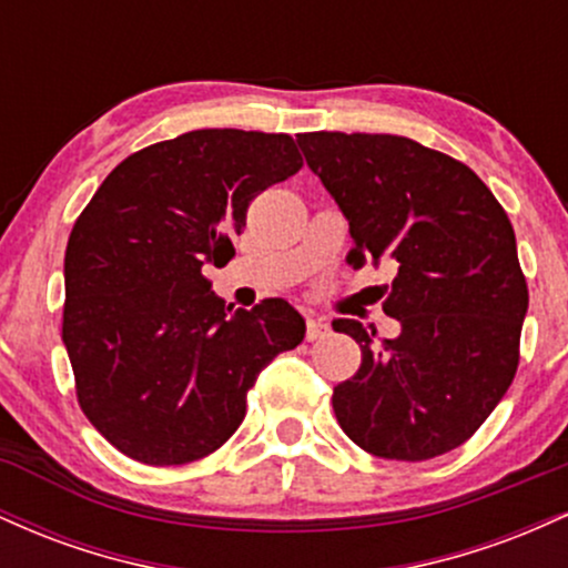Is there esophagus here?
<instances>
[{
    "label": "esophagus",
    "instance_id": "1",
    "mask_svg": "<svg viewBox=\"0 0 568 568\" xmlns=\"http://www.w3.org/2000/svg\"><path fill=\"white\" fill-rule=\"evenodd\" d=\"M331 334V325L325 317H306V342H317Z\"/></svg>",
    "mask_w": 568,
    "mask_h": 568
}]
</instances>
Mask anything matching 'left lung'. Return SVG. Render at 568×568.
<instances>
[{"label":"left lung","mask_w":568,"mask_h":568,"mask_svg":"<svg viewBox=\"0 0 568 568\" xmlns=\"http://www.w3.org/2000/svg\"><path fill=\"white\" fill-rule=\"evenodd\" d=\"M306 165L349 221V266H395L397 338L361 344L334 414L363 452L425 462L470 440L513 384L529 288L505 207L465 162L387 133H302Z\"/></svg>","instance_id":"obj_1"}]
</instances>
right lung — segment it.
<instances>
[{"instance_id": "right-lung-1", "label": "right lung", "mask_w": 568, "mask_h": 568, "mask_svg": "<svg viewBox=\"0 0 568 568\" xmlns=\"http://www.w3.org/2000/svg\"><path fill=\"white\" fill-rule=\"evenodd\" d=\"M285 133L211 128L152 143L106 175L69 234L63 344L84 416L152 467L202 459L304 317L283 298L232 310L202 275L230 262L256 194L302 168Z\"/></svg>"}]
</instances>
